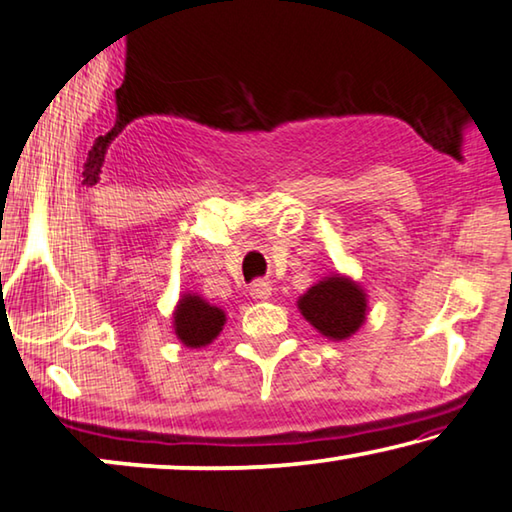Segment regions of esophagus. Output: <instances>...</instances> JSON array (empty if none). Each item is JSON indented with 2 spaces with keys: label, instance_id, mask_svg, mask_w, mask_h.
Segmentation results:
<instances>
[{
  "label": "esophagus",
  "instance_id": "obj_1",
  "mask_svg": "<svg viewBox=\"0 0 512 512\" xmlns=\"http://www.w3.org/2000/svg\"><path fill=\"white\" fill-rule=\"evenodd\" d=\"M271 283L269 280H264V278H259V280H255L253 285H250V294H253V299H269V294H271Z\"/></svg>",
  "mask_w": 512,
  "mask_h": 512
}]
</instances>
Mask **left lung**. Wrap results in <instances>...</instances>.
<instances>
[{
	"label": "left lung",
	"mask_w": 512,
	"mask_h": 512,
	"mask_svg": "<svg viewBox=\"0 0 512 512\" xmlns=\"http://www.w3.org/2000/svg\"><path fill=\"white\" fill-rule=\"evenodd\" d=\"M299 311L322 336L343 341L362 327L366 297L352 280L331 276L313 285L299 299Z\"/></svg>",
	"instance_id": "obj_1"
}]
</instances>
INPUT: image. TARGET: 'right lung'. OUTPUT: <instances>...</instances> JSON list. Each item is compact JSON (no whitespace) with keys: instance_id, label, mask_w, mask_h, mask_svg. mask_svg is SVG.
<instances>
[{"instance_id":"add662e5","label":"right lung","mask_w":512,"mask_h":512,"mask_svg":"<svg viewBox=\"0 0 512 512\" xmlns=\"http://www.w3.org/2000/svg\"><path fill=\"white\" fill-rule=\"evenodd\" d=\"M222 325H225V313L194 294H185L174 313L176 336L187 348H201L211 343L222 331Z\"/></svg>"}]
</instances>
